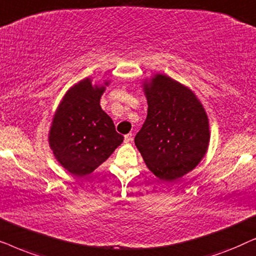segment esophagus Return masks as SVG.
I'll return each instance as SVG.
<instances>
[{
    "label": "esophagus",
    "mask_w": 256,
    "mask_h": 256,
    "mask_svg": "<svg viewBox=\"0 0 256 256\" xmlns=\"http://www.w3.org/2000/svg\"><path fill=\"white\" fill-rule=\"evenodd\" d=\"M132 141V134L129 132V134L124 135V143H130Z\"/></svg>",
    "instance_id": "34e87169"
}]
</instances>
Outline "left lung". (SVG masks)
<instances>
[{
    "instance_id": "8db88e82",
    "label": "left lung",
    "mask_w": 256,
    "mask_h": 256,
    "mask_svg": "<svg viewBox=\"0 0 256 256\" xmlns=\"http://www.w3.org/2000/svg\"><path fill=\"white\" fill-rule=\"evenodd\" d=\"M148 115L135 146L148 169L166 182L194 170L210 141L208 118L194 92L176 80L157 74L144 84Z\"/></svg>"
}]
</instances>
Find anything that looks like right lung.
I'll return each instance as SVG.
<instances>
[{"label":"right lung","mask_w":256,"mask_h":256,"mask_svg":"<svg viewBox=\"0 0 256 256\" xmlns=\"http://www.w3.org/2000/svg\"><path fill=\"white\" fill-rule=\"evenodd\" d=\"M108 85V82H104ZM104 86L84 79L71 87L56 110L48 142L59 163L76 176L93 172L124 141L101 110Z\"/></svg>","instance_id":"right-lung-1"}]
</instances>
